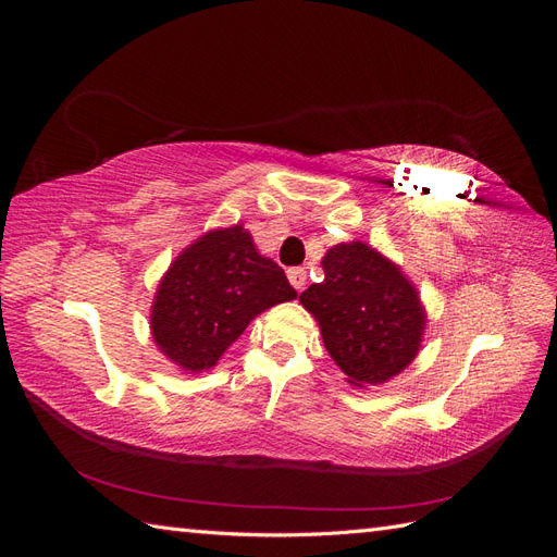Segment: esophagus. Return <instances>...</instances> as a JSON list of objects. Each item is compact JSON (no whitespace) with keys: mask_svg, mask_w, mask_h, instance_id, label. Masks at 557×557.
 <instances>
[{"mask_svg":"<svg viewBox=\"0 0 557 557\" xmlns=\"http://www.w3.org/2000/svg\"><path fill=\"white\" fill-rule=\"evenodd\" d=\"M288 278L295 290H301L307 285V269L305 267H293L288 269Z\"/></svg>","mask_w":557,"mask_h":557,"instance_id":"1","label":"esophagus"}]
</instances>
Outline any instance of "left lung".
Wrapping results in <instances>:
<instances>
[{
  "instance_id": "obj_1",
  "label": "left lung",
  "mask_w": 557,
  "mask_h": 557,
  "mask_svg": "<svg viewBox=\"0 0 557 557\" xmlns=\"http://www.w3.org/2000/svg\"><path fill=\"white\" fill-rule=\"evenodd\" d=\"M325 281L299 295L332 360L350 385H379L420 350L425 309L401 269L362 242L336 244L323 258Z\"/></svg>"
}]
</instances>
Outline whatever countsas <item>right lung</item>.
<instances>
[{
  "instance_id": "obj_1",
  "label": "right lung",
  "mask_w": 557,
  "mask_h": 557,
  "mask_svg": "<svg viewBox=\"0 0 557 557\" xmlns=\"http://www.w3.org/2000/svg\"><path fill=\"white\" fill-rule=\"evenodd\" d=\"M295 297L283 269L260 256L244 225L213 230L166 269L150 332L174 364L201 372L221 360L252 318Z\"/></svg>"
}]
</instances>
